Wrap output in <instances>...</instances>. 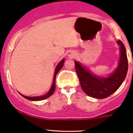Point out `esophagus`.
I'll use <instances>...</instances> for the list:
<instances>
[{"label": "esophagus", "mask_w": 133, "mask_h": 133, "mask_svg": "<svg viewBox=\"0 0 133 133\" xmlns=\"http://www.w3.org/2000/svg\"><path fill=\"white\" fill-rule=\"evenodd\" d=\"M68 56H69V57H70V58H74V57H75V53H74V52H73V51H69V53H68Z\"/></svg>", "instance_id": "34e87169"}]
</instances>
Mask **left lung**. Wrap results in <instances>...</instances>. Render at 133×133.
<instances>
[{"label": "left lung", "instance_id": "left-lung-1", "mask_svg": "<svg viewBox=\"0 0 133 133\" xmlns=\"http://www.w3.org/2000/svg\"><path fill=\"white\" fill-rule=\"evenodd\" d=\"M120 46V58L118 66L109 77H98L91 73L79 62L75 61V69L80 85L87 95L95 98L102 99L114 93L123 83L128 70L126 49L124 44L117 41Z\"/></svg>", "mask_w": 133, "mask_h": 133}]
</instances>
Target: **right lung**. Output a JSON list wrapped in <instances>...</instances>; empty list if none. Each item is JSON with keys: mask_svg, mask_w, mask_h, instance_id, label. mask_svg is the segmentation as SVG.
Masks as SVG:
<instances>
[{"mask_svg": "<svg viewBox=\"0 0 133 133\" xmlns=\"http://www.w3.org/2000/svg\"><path fill=\"white\" fill-rule=\"evenodd\" d=\"M64 60H62L60 61V62L57 65V68L55 69V74H54V78H53V84H52V86L50 90L49 91V92L46 94V95H44V96H34V97H30V96H24V95H22V94H21V95H22L24 98H25L28 99L29 100H32V101H39V100H44V99L47 98L49 97L51 95H52L53 94V92L55 91V79H56V76H57V73L60 69H62V68L64 65Z\"/></svg>", "mask_w": 133, "mask_h": 133, "instance_id": "obj_1", "label": "right lung"}]
</instances>
